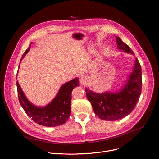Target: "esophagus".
<instances>
[{"label": "esophagus", "instance_id": "esophagus-1", "mask_svg": "<svg viewBox=\"0 0 159 159\" xmlns=\"http://www.w3.org/2000/svg\"><path fill=\"white\" fill-rule=\"evenodd\" d=\"M89 82V78L87 75H83L80 78V84L81 85H87Z\"/></svg>", "mask_w": 159, "mask_h": 159}]
</instances>
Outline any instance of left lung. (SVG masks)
<instances>
[{"label": "left lung", "instance_id": "8db88e82", "mask_svg": "<svg viewBox=\"0 0 159 159\" xmlns=\"http://www.w3.org/2000/svg\"><path fill=\"white\" fill-rule=\"evenodd\" d=\"M117 48L121 52L134 55L128 45L115 36ZM142 89L141 67L135 58L131 73L122 88L117 91L95 93L85 88L86 96L92 105L95 115L105 121H117L131 113L140 98Z\"/></svg>", "mask_w": 159, "mask_h": 159}]
</instances>
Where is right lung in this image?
<instances>
[{
  "instance_id": "obj_1",
  "label": "right lung",
  "mask_w": 159,
  "mask_h": 159,
  "mask_svg": "<svg viewBox=\"0 0 159 159\" xmlns=\"http://www.w3.org/2000/svg\"><path fill=\"white\" fill-rule=\"evenodd\" d=\"M31 44L32 43L23 54L21 60L29 52ZM16 85L19 102L28 116L40 125L56 127L63 125L70 117L71 91L74 88L80 85V81L78 78H75L62 85L54 99L44 107L32 104L24 93L18 81Z\"/></svg>"
}]
</instances>
